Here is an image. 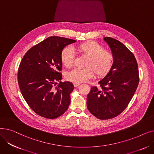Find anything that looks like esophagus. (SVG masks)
<instances>
[{
	"mask_svg": "<svg viewBox=\"0 0 154 154\" xmlns=\"http://www.w3.org/2000/svg\"><path fill=\"white\" fill-rule=\"evenodd\" d=\"M80 84L79 83H74V87H77L78 85H79Z\"/></svg>",
	"mask_w": 154,
	"mask_h": 154,
	"instance_id": "34e87169",
	"label": "esophagus"
}]
</instances>
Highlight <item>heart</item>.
Masks as SVG:
<instances>
[{
    "mask_svg": "<svg viewBox=\"0 0 154 154\" xmlns=\"http://www.w3.org/2000/svg\"><path fill=\"white\" fill-rule=\"evenodd\" d=\"M80 55L87 58L84 69H75L67 72L66 78L74 83H82L94 74L99 77L107 75L114 66L115 57L112 52L93 40L80 43L76 46ZM60 60L63 66L71 67L74 62V54L70 48L65 47L60 54Z\"/></svg>",
    "mask_w": 154,
    "mask_h": 154,
    "instance_id": "heart-1",
    "label": "heart"
}]
</instances>
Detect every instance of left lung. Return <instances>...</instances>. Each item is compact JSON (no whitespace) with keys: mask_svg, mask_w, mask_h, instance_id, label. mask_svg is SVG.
<instances>
[{"mask_svg":"<svg viewBox=\"0 0 154 154\" xmlns=\"http://www.w3.org/2000/svg\"><path fill=\"white\" fill-rule=\"evenodd\" d=\"M114 55V66L92 87L87 95L88 110L95 117L107 120L117 117L127 107L139 82L138 65L133 53L119 40L104 37Z\"/></svg>","mask_w":154,"mask_h":154,"instance_id":"obj_1","label":"left lung"}]
</instances>
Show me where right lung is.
<instances>
[{
  "label": "right lung",
  "mask_w": 154,
  "mask_h": 154,
  "mask_svg": "<svg viewBox=\"0 0 154 154\" xmlns=\"http://www.w3.org/2000/svg\"><path fill=\"white\" fill-rule=\"evenodd\" d=\"M75 40L49 37L31 47L23 57L18 70L20 91L30 108L46 119L57 118L70 103L74 88L69 82H62L60 54ZM57 82L60 83L54 87Z\"/></svg>",
  "instance_id": "right-lung-1"
}]
</instances>
